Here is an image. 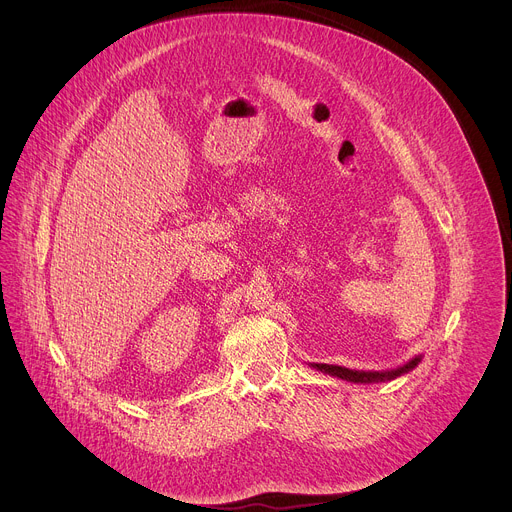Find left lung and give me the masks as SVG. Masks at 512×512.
<instances>
[{"label":"left lung","instance_id":"8db88e82","mask_svg":"<svg viewBox=\"0 0 512 512\" xmlns=\"http://www.w3.org/2000/svg\"><path fill=\"white\" fill-rule=\"evenodd\" d=\"M421 362V354L411 358L409 362L401 364V367L397 369H391V371H354V369H346V367H338V364H322V362H310V367L324 373V375H330V377H338L342 381H348V383H385V381H393L401 375H407L409 371H413L417 364Z\"/></svg>","mask_w":512,"mask_h":512}]
</instances>
